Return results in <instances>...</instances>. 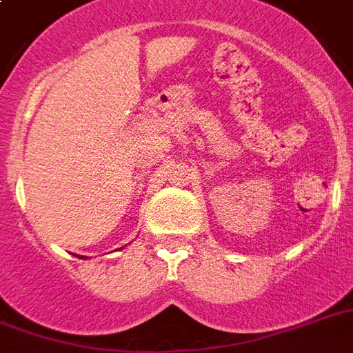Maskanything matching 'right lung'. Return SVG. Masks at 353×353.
Listing matches in <instances>:
<instances>
[{
	"instance_id": "1",
	"label": "right lung",
	"mask_w": 353,
	"mask_h": 353,
	"mask_svg": "<svg viewBox=\"0 0 353 353\" xmlns=\"http://www.w3.org/2000/svg\"><path fill=\"white\" fill-rule=\"evenodd\" d=\"M79 258H88V256H79Z\"/></svg>"
}]
</instances>
